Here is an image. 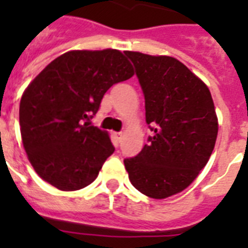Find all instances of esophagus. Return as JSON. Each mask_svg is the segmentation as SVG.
I'll use <instances>...</instances> for the list:
<instances>
[{"mask_svg":"<svg viewBox=\"0 0 248 248\" xmlns=\"http://www.w3.org/2000/svg\"><path fill=\"white\" fill-rule=\"evenodd\" d=\"M114 136H116L117 140L122 139V132H114Z\"/></svg>","mask_w":248,"mask_h":248,"instance_id":"34e87169","label":"esophagus"}]
</instances>
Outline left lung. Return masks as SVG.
I'll return each mask as SVG.
<instances>
[{"instance_id":"obj_1","label":"left lung","mask_w":248,"mask_h":248,"mask_svg":"<svg viewBox=\"0 0 248 248\" xmlns=\"http://www.w3.org/2000/svg\"><path fill=\"white\" fill-rule=\"evenodd\" d=\"M124 55L134 63L155 132L124 167L139 192L163 200L188 188L208 162L219 130L215 107L207 86L175 58Z\"/></svg>"}]
</instances>
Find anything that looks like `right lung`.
<instances>
[{
	"instance_id": "1",
	"label": "right lung",
	"mask_w": 248,
	"mask_h": 248,
	"mask_svg": "<svg viewBox=\"0 0 248 248\" xmlns=\"http://www.w3.org/2000/svg\"><path fill=\"white\" fill-rule=\"evenodd\" d=\"M118 50H75L52 60L25 89L19 122L29 162L60 190H78L96 179L114 152L108 132L90 124L104 93L131 78Z\"/></svg>"
}]
</instances>
